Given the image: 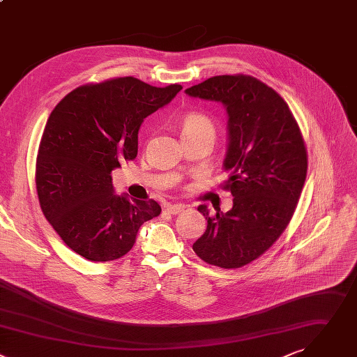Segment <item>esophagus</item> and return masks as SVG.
<instances>
[{
  "instance_id": "esophagus-1",
  "label": "esophagus",
  "mask_w": 357,
  "mask_h": 357,
  "mask_svg": "<svg viewBox=\"0 0 357 357\" xmlns=\"http://www.w3.org/2000/svg\"><path fill=\"white\" fill-rule=\"evenodd\" d=\"M183 211H184V205H181V204H174V205L169 204V205L166 206V212L172 213V215H177V213H180V212H183Z\"/></svg>"
}]
</instances>
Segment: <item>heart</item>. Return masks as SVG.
<instances>
[{
  "label": "heart",
  "mask_w": 357,
  "mask_h": 357,
  "mask_svg": "<svg viewBox=\"0 0 357 357\" xmlns=\"http://www.w3.org/2000/svg\"><path fill=\"white\" fill-rule=\"evenodd\" d=\"M181 136L183 135H194V133H206L212 137L215 136V126L213 122L204 114L190 112L187 114L180 123Z\"/></svg>",
  "instance_id": "b5f03b06"
}]
</instances>
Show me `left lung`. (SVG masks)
Wrapping results in <instances>:
<instances>
[{
    "instance_id": "obj_1",
    "label": "left lung",
    "mask_w": 357,
    "mask_h": 357,
    "mask_svg": "<svg viewBox=\"0 0 357 357\" xmlns=\"http://www.w3.org/2000/svg\"><path fill=\"white\" fill-rule=\"evenodd\" d=\"M194 98L221 102L228 114L225 188L228 212L209 217L192 250L208 264L239 268L261 256L287 228L307 177V149L287 102L260 80L215 76L185 90Z\"/></svg>"
}]
</instances>
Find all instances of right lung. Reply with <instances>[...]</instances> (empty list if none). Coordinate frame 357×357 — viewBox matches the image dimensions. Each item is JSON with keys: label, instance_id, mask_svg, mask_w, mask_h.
Here are the masks:
<instances>
[{"label": "right lung", "instance_id": "add662e5", "mask_svg": "<svg viewBox=\"0 0 357 357\" xmlns=\"http://www.w3.org/2000/svg\"><path fill=\"white\" fill-rule=\"evenodd\" d=\"M181 89L119 77L82 86L52 111L36 158V191L49 224L84 259L122 257L140 225L162 212L155 199L116 195L111 172L136 158L142 122Z\"/></svg>", "mask_w": 357, "mask_h": 357}]
</instances>
